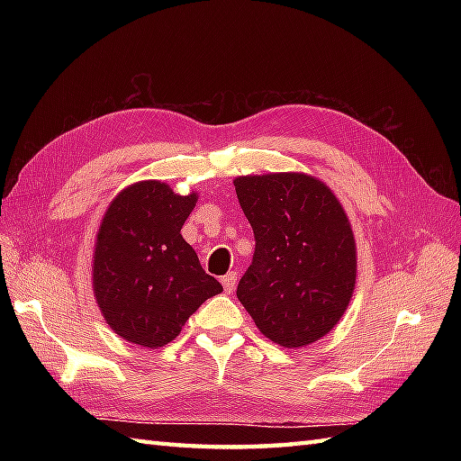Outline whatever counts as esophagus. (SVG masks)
<instances>
[{
	"label": "esophagus",
	"mask_w": 461,
	"mask_h": 461,
	"mask_svg": "<svg viewBox=\"0 0 461 461\" xmlns=\"http://www.w3.org/2000/svg\"><path fill=\"white\" fill-rule=\"evenodd\" d=\"M236 283H238V273L236 271H230L228 276L221 277V285H223L225 293H233V289H236Z\"/></svg>",
	"instance_id": "obj_1"
}]
</instances>
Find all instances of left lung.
<instances>
[{
	"mask_svg": "<svg viewBox=\"0 0 461 461\" xmlns=\"http://www.w3.org/2000/svg\"><path fill=\"white\" fill-rule=\"evenodd\" d=\"M256 251L238 299L281 347L325 337L357 283V243L337 195L315 176L279 172L233 180Z\"/></svg>",
	"mask_w": 461,
	"mask_h": 461,
	"instance_id": "8db88e82",
	"label": "left lung"
}]
</instances>
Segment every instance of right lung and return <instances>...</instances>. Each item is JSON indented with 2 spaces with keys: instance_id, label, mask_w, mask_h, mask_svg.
Segmentation results:
<instances>
[{
  "instance_id": "right-lung-1",
  "label": "right lung",
  "mask_w": 461,
  "mask_h": 461,
  "mask_svg": "<svg viewBox=\"0 0 461 461\" xmlns=\"http://www.w3.org/2000/svg\"><path fill=\"white\" fill-rule=\"evenodd\" d=\"M198 194H174L166 182L124 188L104 212L93 253V291L121 339L158 348L180 335L205 299L223 291L208 276L182 225Z\"/></svg>"
}]
</instances>
